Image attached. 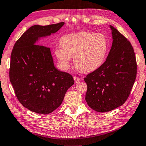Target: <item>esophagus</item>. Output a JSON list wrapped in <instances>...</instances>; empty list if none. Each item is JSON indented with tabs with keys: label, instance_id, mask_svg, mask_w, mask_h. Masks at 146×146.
Here are the masks:
<instances>
[{
	"label": "esophagus",
	"instance_id": "34e87169",
	"mask_svg": "<svg viewBox=\"0 0 146 146\" xmlns=\"http://www.w3.org/2000/svg\"><path fill=\"white\" fill-rule=\"evenodd\" d=\"M73 79H74V80H75V82H78L80 80V78L77 77H74Z\"/></svg>",
	"mask_w": 146,
	"mask_h": 146
}]
</instances>
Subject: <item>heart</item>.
<instances>
[{
  "instance_id": "obj_1",
  "label": "heart",
  "mask_w": 146,
  "mask_h": 146,
  "mask_svg": "<svg viewBox=\"0 0 146 146\" xmlns=\"http://www.w3.org/2000/svg\"><path fill=\"white\" fill-rule=\"evenodd\" d=\"M62 48L55 50L54 54L61 69L70 68L71 58L80 72L88 73L102 66L107 56L109 43L103 34L84 31L63 36L60 39Z\"/></svg>"
}]
</instances>
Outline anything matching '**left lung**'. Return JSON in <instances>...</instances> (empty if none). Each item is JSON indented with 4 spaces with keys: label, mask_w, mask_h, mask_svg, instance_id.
<instances>
[{
    "label": "left lung",
    "mask_w": 146,
    "mask_h": 146,
    "mask_svg": "<svg viewBox=\"0 0 146 146\" xmlns=\"http://www.w3.org/2000/svg\"><path fill=\"white\" fill-rule=\"evenodd\" d=\"M112 44L106 61L84 78L86 101L96 112H109L125 102L136 77L133 48L127 39L110 25Z\"/></svg>",
    "instance_id": "8db88e82"
}]
</instances>
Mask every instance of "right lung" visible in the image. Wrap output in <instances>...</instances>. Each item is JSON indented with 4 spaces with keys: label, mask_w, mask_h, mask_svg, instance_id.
Returning <instances> with one entry per match:
<instances>
[{
    "label": "right lung",
    "mask_w": 146,
    "mask_h": 146,
    "mask_svg": "<svg viewBox=\"0 0 146 146\" xmlns=\"http://www.w3.org/2000/svg\"><path fill=\"white\" fill-rule=\"evenodd\" d=\"M64 24L30 27L11 52L10 79L16 96L24 107L38 114L56 110L74 84L72 76L54 67L50 48L39 45L41 38L55 34Z\"/></svg>",
    "instance_id": "add662e5"
}]
</instances>
